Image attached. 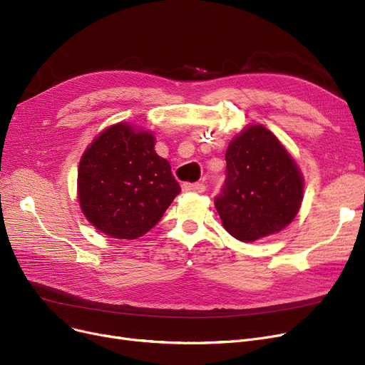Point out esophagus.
<instances>
[{
    "label": "esophagus",
    "instance_id": "34e87169",
    "mask_svg": "<svg viewBox=\"0 0 365 365\" xmlns=\"http://www.w3.org/2000/svg\"><path fill=\"white\" fill-rule=\"evenodd\" d=\"M182 189L185 192H195V194H202L205 190V186L202 183H183Z\"/></svg>",
    "mask_w": 365,
    "mask_h": 365
}]
</instances>
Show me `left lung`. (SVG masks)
I'll use <instances>...</instances> for the list:
<instances>
[{"instance_id": "1", "label": "left lung", "mask_w": 365, "mask_h": 365, "mask_svg": "<svg viewBox=\"0 0 365 365\" xmlns=\"http://www.w3.org/2000/svg\"><path fill=\"white\" fill-rule=\"evenodd\" d=\"M226 180L215 205L223 227L253 242L289 226L303 200V176L272 131L245 127L226 149Z\"/></svg>"}]
</instances>
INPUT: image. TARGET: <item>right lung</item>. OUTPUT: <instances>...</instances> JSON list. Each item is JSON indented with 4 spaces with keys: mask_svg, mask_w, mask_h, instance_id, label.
I'll list each match as a JSON object with an SVG mask.
<instances>
[{
    "mask_svg": "<svg viewBox=\"0 0 365 365\" xmlns=\"http://www.w3.org/2000/svg\"><path fill=\"white\" fill-rule=\"evenodd\" d=\"M155 138L118 123L103 130L78 165V201L87 220L108 237L136 240L155 226L180 186Z\"/></svg>",
    "mask_w": 365,
    "mask_h": 365,
    "instance_id": "add662e5",
    "label": "right lung"
}]
</instances>
